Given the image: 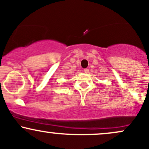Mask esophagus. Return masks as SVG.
Returning a JSON list of instances; mask_svg holds the SVG:
<instances>
[{"label":"esophagus","mask_w":149,"mask_h":149,"mask_svg":"<svg viewBox=\"0 0 149 149\" xmlns=\"http://www.w3.org/2000/svg\"><path fill=\"white\" fill-rule=\"evenodd\" d=\"M84 71L85 73H89V69H85L84 71Z\"/></svg>","instance_id":"34e87169"}]
</instances>
